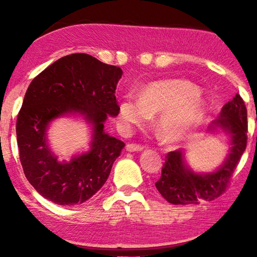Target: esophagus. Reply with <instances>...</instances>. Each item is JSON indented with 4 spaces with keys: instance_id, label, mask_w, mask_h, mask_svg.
Returning a JSON list of instances; mask_svg holds the SVG:
<instances>
[{
    "instance_id": "esophagus-1",
    "label": "esophagus",
    "mask_w": 257,
    "mask_h": 257,
    "mask_svg": "<svg viewBox=\"0 0 257 257\" xmlns=\"http://www.w3.org/2000/svg\"><path fill=\"white\" fill-rule=\"evenodd\" d=\"M128 152H139L144 150V145H139V144H127L125 146Z\"/></svg>"
}]
</instances>
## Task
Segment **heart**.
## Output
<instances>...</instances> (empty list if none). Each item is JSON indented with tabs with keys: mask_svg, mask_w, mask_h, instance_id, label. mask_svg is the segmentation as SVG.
Instances as JSON below:
<instances>
[{
	"mask_svg": "<svg viewBox=\"0 0 257 257\" xmlns=\"http://www.w3.org/2000/svg\"><path fill=\"white\" fill-rule=\"evenodd\" d=\"M204 101L196 86L189 81L175 79L150 85L141 99L125 97L119 105V121L123 130L144 124L151 115L160 114L156 132L165 142L185 137L201 120Z\"/></svg>",
	"mask_w": 257,
	"mask_h": 257,
	"instance_id": "1",
	"label": "heart"
}]
</instances>
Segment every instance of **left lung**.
I'll list each match as a JSON object with an SVG mask.
<instances>
[{"label": "left lung", "mask_w": 257, "mask_h": 257, "mask_svg": "<svg viewBox=\"0 0 257 257\" xmlns=\"http://www.w3.org/2000/svg\"><path fill=\"white\" fill-rule=\"evenodd\" d=\"M225 130L231 136V150L222 167L215 172L199 175L186 167L181 150L165 155L160 179L155 182L156 189L164 199L175 205L198 204L205 199L211 202L227 190L233 171L236 170L247 145V108L239 94L222 107L220 118L211 125Z\"/></svg>", "instance_id": "obj_1"}]
</instances>
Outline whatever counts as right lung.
Returning <instances> with one entry per match:
<instances>
[{
    "instance_id": "right-lung-1",
    "label": "right lung",
    "mask_w": 257,
    "mask_h": 257,
    "mask_svg": "<svg viewBox=\"0 0 257 257\" xmlns=\"http://www.w3.org/2000/svg\"><path fill=\"white\" fill-rule=\"evenodd\" d=\"M122 70L86 53L66 55L34 78L17 116V142L25 176L43 197L59 205H76L105 184L124 147L104 132L107 115L116 116L115 88ZM80 112L93 123L91 151L60 164L46 144L50 121Z\"/></svg>"
}]
</instances>
